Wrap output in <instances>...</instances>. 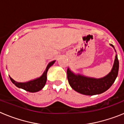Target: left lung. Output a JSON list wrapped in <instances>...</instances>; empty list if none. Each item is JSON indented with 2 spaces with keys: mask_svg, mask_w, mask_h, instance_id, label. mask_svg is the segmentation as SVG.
Here are the masks:
<instances>
[{
  "mask_svg": "<svg viewBox=\"0 0 124 124\" xmlns=\"http://www.w3.org/2000/svg\"><path fill=\"white\" fill-rule=\"evenodd\" d=\"M110 46H114L112 44ZM115 51L116 52V50ZM119 60L117 54H116L114 63L110 72L101 78H94L85 76L80 74H75L68 68L67 75L70 86L79 93L87 96L100 94L110 87L117 77L119 72Z\"/></svg>",
  "mask_w": 124,
  "mask_h": 124,
  "instance_id": "left-lung-1",
  "label": "left lung"
}]
</instances>
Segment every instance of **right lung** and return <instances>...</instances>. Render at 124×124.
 <instances>
[{"label":"right lung","mask_w":124,"mask_h":124,"mask_svg":"<svg viewBox=\"0 0 124 124\" xmlns=\"http://www.w3.org/2000/svg\"><path fill=\"white\" fill-rule=\"evenodd\" d=\"M55 60L51 61L47 65L46 70L42 74V75L39 78H37L36 79L29 81L25 82V83H19V82L15 81V80L13 79L10 76H9L11 81L12 82L13 84H14L17 87L20 89H23L24 90L30 92V93H36L39 91L41 90L43 87L45 86L46 82L47 79V72L48 71L49 68L51 67L53 64L55 63Z\"/></svg>","instance_id":"obj_1"}]
</instances>
